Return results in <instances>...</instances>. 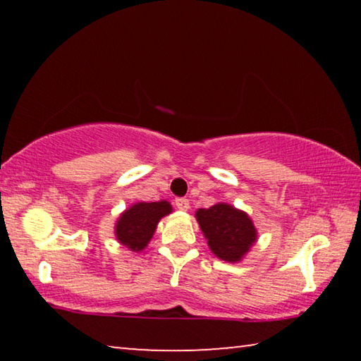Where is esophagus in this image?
Wrapping results in <instances>:
<instances>
[{"label": "esophagus", "instance_id": "esophagus-1", "mask_svg": "<svg viewBox=\"0 0 361 361\" xmlns=\"http://www.w3.org/2000/svg\"><path fill=\"white\" fill-rule=\"evenodd\" d=\"M175 205H176V209L181 210V212H188L189 207H191V205H189V200L185 199V197L176 199V200H175Z\"/></svg>", "mask_w": 361, "mask_h": 361}]
</instances>
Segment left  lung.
<instances>
[{
  "mask_svg": "<svg viewBox=\"0 0 361 361\" xmlns=\"http://www.w3.org/2000/svg\"><path fill=\"white\" fill-rule=\"evenodd\" d=\"M195 219L212 253L226 262H240L256 240L253 219L234 205L219 202L210 209H199Z\"/></svg>",
  "mask_w": 361,
  "mask_h": 361,
  "instance_id": "left-lung-1",
  "label": "left lung"
}]
</instances>
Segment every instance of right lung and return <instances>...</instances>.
<instances>
[{
	"label": "right lung",
	"mask_w": 361,
	"mask_h": 361,
	"mask_svg": "<svg viewBox=\"0 0 361 361\" xmlns=\"http://www.w3.org/2000/svg\"><path fill=\"white\" fill-rule=\"evenodd\" d=\"M172 212V205L167 200L132 204L114 223L116 240L133 253L143 252L154 235L159 221Z\"/></svg>",
	"instance_id": "obj_1"
}]
</instances>
